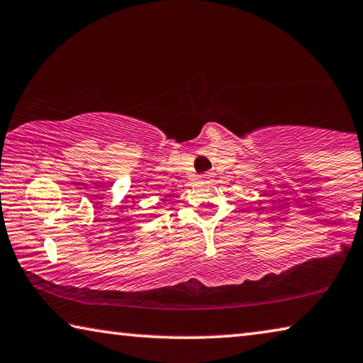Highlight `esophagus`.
<instances>
[{"instance_id": "esophagus-1", "label": "esophagus", "mask_w": 363, "mask_h": 363, "mask_svg": "<svg viewBox=\"0 0 363 363\" xmlns=\"http://www.w3.org/2000/svg\"><path fill=\"white\" fill-rule=\"evenodd\" d=\"M213 177V172H205V174H202V181H210Z\"/></svg>"}]
</instances>
